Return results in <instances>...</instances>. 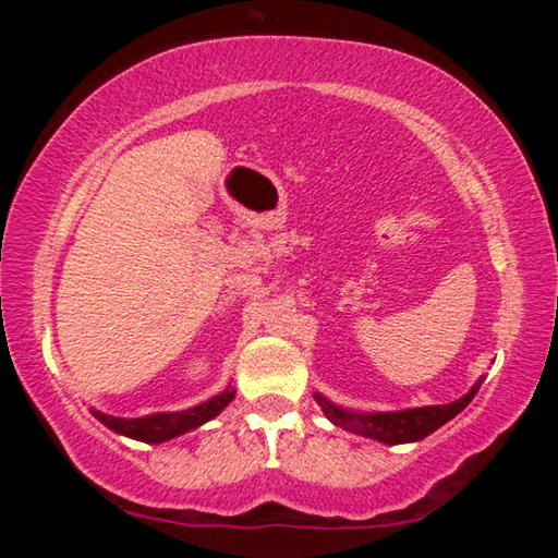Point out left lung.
I'll return each mask as SVG.
<instances>
[{
  "instance_id": "1",
  "label": "left lung",
  "mask_w": 558,
  "mask_h": 558,
  "mask_svg": "<svg viewBox=\"0 0 558 558\" xmlns=\"http://www.w3.org/2000/svg\"><path fill=\"white\" fill-rule=\"evenodd\" d=\"M485 376L472 384V389L460 396V399L442 403V405H418V409H403V411H349L344 405H337L323 393H315V401L335 426L344 428L356 436L379 440L384 446H401V442H415L430 436L433 430L446 426L450 418L465 409V405L475 399L480 386H483Z\"/></svg>"
}]
</instances>
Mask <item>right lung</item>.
Wrapping results in <instances>:
<instances>
[{
    "instance_id": "1",
    "label": "right lung",
    "mask_w": 558,
    "mask_h": 558,
    "mask_svg": "<svg viewBox=\"0 0 558 558\" xmlns=\"http://www.w3.org/2000/svg\"><path fill=\"white\" fill-rule=\"evenodd\" d=\"M233 399H235V389L229 384L221 393L211 396L209 401H202L199 405H192V409H184V411L149 413V415H140V418H120V415H108L98 409H90V413L96 415L102 426L116 430L118 436L143 440V442H165L204 426L206 421L216 418V415H219Z\"/></svg>"
}]
</instances>
